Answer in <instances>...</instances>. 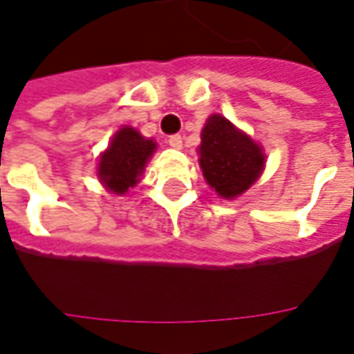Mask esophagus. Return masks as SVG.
<instances>
[{"label":"esophagus","mask_w":354,"mask_h":354,"mask_svg":"<svg viewBox=\"0 0 354 354\" xmlns=\"http://www.w3.org/2000/svg\"><path fill=\"white\" fill-rule=\"evenodd\" d=\"M182 135H172V137H169V146L170 148H174V150H180L182 148Z\"/></svg>","instance_id":"1"}]
</instances>
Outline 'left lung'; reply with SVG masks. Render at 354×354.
Returning a JSON list of instances; mask_svg holds the SVG:
<instances>
[{"label": "left lung", "mask_w": 354, "mask_h": 354, "mask_svg": "<svg viewBox=\"0 0 354 354\" xmlns=\"http://www.w3.org/2000/svg\"><path fill=\"white\" fill-rule=\"evenodd\" d=\"M198 156L206 182L223 198L245 193L264 169L263 148L219 114L204 125Z\"/></svg>", "instance_id": "8db88e82"}]
</instances>
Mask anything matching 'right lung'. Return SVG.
<instances>
[{
	"instance_id": "obj_1",
	"label": "right lung",
	"mask_w": 354,
	"mask_h": 354,
	"mask_svg": "<svg viewBox=\"0 0 354 354\" xmlns=\"http://www.w3.org/2000/svg\"><path fill=\"white\" fill-rule=\"evenodd\" d=\"M153 150L156 142L151 138H144L133 127H122L99 159L97 176L106 189L124 195L129 187L137 185Z\"/></svg>"
}]
</instances>
